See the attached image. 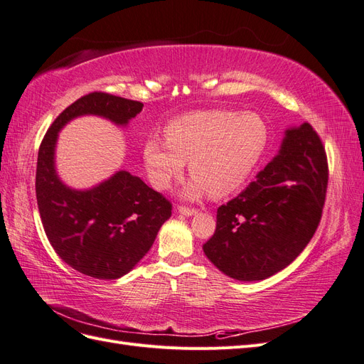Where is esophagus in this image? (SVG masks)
<instances>
[{
  "label": "esophagus",
  "mask_w": 364,
  "mask_h": 364,
  "mask_svg": "<svg viewBox=\"0 0 364 364\" xmlns=\"http://www.w3.org/2000/svg\"><path fill=\"white\" fill-rule=\"evenodd\" d=\"M178 211H179V214H182L185 217H191V215L197 214V209H191V208H186V206H179Z\"/></svg>",
  "instance_id": "34e87169"
}]
</instances>
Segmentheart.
<instances>
[{"label": "heart", "instance_id": "1", "mask_svg": "<svg viewBox=\"0 0 364 364\" xmlns=\"http://www.w3.org/2000/svg\"><path fill=\"white\" fill-rule=\"evenodd\" d=\"M165 138H149L142 147V161L155 188H170L188 162L193 178L182 191L185 199H199L206 193L225 197L255 170L269 144V127L255 112L213 109L173 119L165 127Z\"/></svg>", "mask_w": 364, "mask_h": 364}]
</instances>
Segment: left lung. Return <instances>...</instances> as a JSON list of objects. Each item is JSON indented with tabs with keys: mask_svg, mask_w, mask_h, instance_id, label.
<instances>
[{
	"mask_svg": "<svg viewBox=\"0 0 364 364\" xmlns=\"http://www.w3.org/2000/svg\"><path fill=\"white\" fill-rule=\"evenodd\" d=\"M328 165L321 138L308 123L285 129L277 155L255 181L217 209L203 252L226 277L252 282L291 264L321 222Z\"/></svg>",
	"mask_w": 364,
	"mask_h": 364,
	"instance_id": "1",
	"label": "left lung"
}]
</instances>
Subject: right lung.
I'll return each mask as SVG.
<instances>
[{"label":"right lung","instance_id":"right-lung-1","mask_svg":"<svg viewBox=\"0 0 364 364\" xmlns=\"http://www.w3.org/2000/svg\"><path fill=\"white\" fill-rule=\"evenodd\" d=\"M142 107L106 92L87 94L54 119L39 147L36 199L50 245L70 267L95 279H118L134 269L171 217V203L126 170L91 188H71L56 168L59 132L85 115L127 127Z\"/></svg>","mask_w":364,"mask_h":364}]
</instances>
